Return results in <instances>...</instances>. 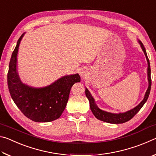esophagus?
Listing matches in <instances>:
<instances>
[{
    "instance_id": "34e87169",
    "label": "esophagus",
    "mask_w": 156,
    "mask_h": 156,
    "mask_svg": "<svg viewBox=\"0 0 156 156\" xmlns=\"http://www.w3.org/2000/svg\"><path fill=\"white\" fill-rule=\"evenodd\" d=\"M79 73H80V75L81 76H83V77H84V76L86 75L85 72H82V71H81V72H79Z\"/></svg>"
}]
</instances>
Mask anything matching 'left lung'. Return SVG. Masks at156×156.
I'll return each instance as SVG.
<instances>
[{
  "label": "left lung",
  "instance_id": "8db88e82",
  "mask_svg": "<svg viewBox=\"0 0 156 156\" xmlns=\"http://www.w3.org/2000/svg\"><path fill=\"white\" fill-rule=\"evenodd\" d=\"M139 43L140 44L142 49L143 50V51L145 54V56H146V58L148 62V69H147L148 72L147 73H148V80H149V87H148L147 90L146 91V94H145L144 99L142 100V101L140 102V103L138 106L134 108V109L124 113L115 114V113L106 112L98 109L96 105V104H95L94 100L91 96V94H89V91L87 89H86L85 94H86L87 98L89 101V106H90V109L91 110L92 113H93V114L95 115V117H96L97 119L103 121V122H109V123H112V124H120V123H124V122H127V121L130 120L131 118H133L140 110L142 106H143L145 102H146L148 98H149L150 91H151V67H150L149 60L147 57L146 50H145L143 44H142L140 41H139Z\"/></svg>",
  "mask_w": 156,
  "mask_h": 156
}]
</instances>
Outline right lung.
Returning a JSON list of instances; mask_svg holds the SVG:
<instances>
[{"label":"right lung","instance_id":"right-lung-1","mask_svg":"<svg viewBox=\"0 0 156 156\" xmlns=\"http://www.w3.org/2000/svg\"><path fill=\"white\" fill-rule=\"evenodd\" d=\"M21 36L13 51L7 73V84L12 98L21 112L38 122H51L60 118L67 105L73 84L80 81L78 73L65 76L51 85L34 89L21 83L16 72L18 47Z\"/></svg>","mask_w":156,"mask_h":156}]
</instances>
